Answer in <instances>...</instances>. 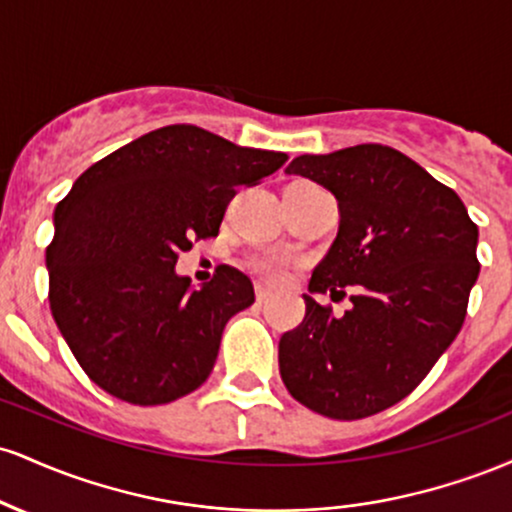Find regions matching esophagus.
<instances>
[{
  "mask_svg": "<svg viewBox=\"0 0 512 512\" xmlns=\"http://www.w3.org/2000/svg\"><path fill=\"white\" fill-rule=\"evenodd\" d=\"M255 296H257V301H267V298L272 296V289H269L267 284H262V281H257V284H255Z\"/></svg>",
  "mask_w": 512,
  "mask_h": 512,
  "instance_id": "obj_1",
  "label": "esophagus"
}]
</instances>
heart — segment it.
<instances>
[{
	"label": "heart",
	"instance_id": "heart-1",
	"mask_svg": "<svg viewBox=\"0 0 512 512\" xmlns=\"http://www.w3.org/2000/svg\"><path fill=\"white\" fill-rule=\"evenodd\" d=\"M250 267L255 269L260 276H264V279L279 281V279H284L286 267H289V260H286V257L276 250H262V252H255V255L250 257Z\"/></svg>",
	"mask_w": 512,
	"mask_h": 512
}]
</instances>
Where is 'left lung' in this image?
Here are the masks:
<instances>
[{
	"label": "left lung",
	"instance_id": "8db88e82",
	"mask_svg": "<svg viewBox=\"0 0 512 512\" xmlns=\"http://www.w3.org/2000/svg\"><path fill=\"white\" fill-rule=\"evenodd\" d=\"M337 197L339 233L315 267L305 317L279 339L286 390L339 421L402 402L455 342L477 284L479 228L462 199L402 151L358 144L286 168ZM355 308L334 318L315 292Z\"/></svg>",
	"mask_w": 512,
	"mask_h": 512
}]
</instances>
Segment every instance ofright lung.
<instances>
[{"label": "right lung", "instance_id": "add662e5", "mask_svg": "<svg viewBox=\"0 0 512 512\" xmlns=\"http://www.w3.org/2000/svg\"><path fill=\"white\" fill-rule=\"evenodd\" d=\"M286 158L168 125L76 178L55 207L45 264L52 317L93 383L154 407L209 378L223 327L255 303V291L228 264L192 289L175 262L192 240L219 236L238 185H257Z\"/></svg>", "mask_w": 512, "mask_h": 512}]
</instances>
